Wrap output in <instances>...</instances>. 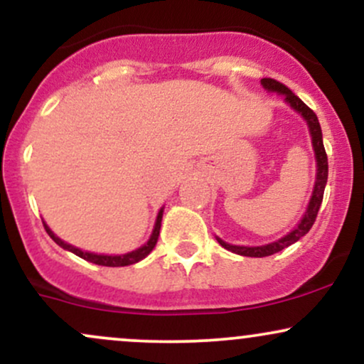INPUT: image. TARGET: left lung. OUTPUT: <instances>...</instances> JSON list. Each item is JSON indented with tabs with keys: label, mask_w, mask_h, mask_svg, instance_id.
I'll return each instance as SVG.
<instances>
[{
	"label": "left lung",
	"mask_w": 364,
	"mask_h": 364,
	"mask_svg": "<svg viewBox=\"0 0 364 364\" xmlns=\"http://www.w3.org/2000/svg\"><path fill=\"white\" fill-rule=\"evenodd\" d=\"M262 85L265 87L267 90L270 92H277V94H282L286 97V102L294 109L296 112L303 116L304 121L308 123V128H310V135H311V144H313V150H315V157H316V181H315V188H313V195L310 198V203H308L306 212H304L301 223L296 225L294 229L286 235L281 240L274 241V243L263 245V246H236V245H229L225 241L217 237L219 245L223 248L229 250V252L243 255V257H269V255H274L277 252H282L284 248L291 246L292 243H296L298 240L306 235L308 231L311 229V225L315 224L316 215H318L321 200H323V191H325V185H327V178H328V161H327V152H325L323 147V140H321V128L318 123V118L313 112L310 107L304 104L298 95H294L292 92L287 89L286 85L281 82L274 80V78H262Z\"/></svg>",
	"instance_id": "8db88e82"
}]
</instances>
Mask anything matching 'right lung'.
I'll return each instance as SVG.
<instances>
[{
  "mask_svg": "<svg viewBox=\"0 0 364 364\" xmlns=\"http://www.w3.org/2000/svg\"><path fill=\"white\" fill-rule=\"evenodd\" d=\"M162 208L159 210V215H157V220H156V225H154V231H152V236H150V240L145 243L144 246H140L139 250H133V252L129 253H124V255H97V253H89V252H82L80 248H75V246L65 243V241L60 240L51 229L48 228L44 223V228L46 231H48V235L53 237V241L56 245H60L61 248L68 250V252H72L77 255V257L83 258V260L87 262H92L95 263V265H102V267H127V265H132V263H136L140 260H144L147 255L152 252L154 246L157 243V237H159V231H161V220H162Z\"/></svg>",
  "mask_w": 364,
  "mask_h": 364,
  "instance_id": "right-lung-1",
  "label": "right lung"
}]
</instances>
